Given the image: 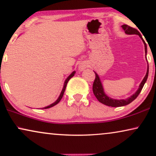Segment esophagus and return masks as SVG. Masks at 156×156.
Wrapping results in <instances>:
<instances>
[{"label": "esophagus", "mask_w": 156, "mask_h": 156, "mask_svg": "<svg viewBox=\"0 0 156 156\" xmlns=\"http://www.w3.org/2000/svg\"><path fill=\"white\" fill-rule=\"evenodd\" d=\"M87 67H88V65H87V62H82L79 65V70L83 71V70H84L86 68H87Z\"/></svg>", "instance_id": "obj_1"}]
</instances>
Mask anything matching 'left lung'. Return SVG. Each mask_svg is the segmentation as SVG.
<instances>
[{
    "label": "left lung",
    "instance_id": "left-lung-1",
    "mask_svg": "<svg viewBox=\"0 0 156 156\" xmlns=\"http://www.w3.org/2000/svg\"><path fill=\"white\" fill-rule=\"evenodd\" d=\"M122 28L123 29V30L125 31L126 34H128V35H138L140 36V37L141 38L143 42H144V45H145V52H146V53H147V45L146 44V42L143 39L140 33L138 32L137 30L133 28V27H131L127 25H123ZM96 77L94 80V82L93 83V92L94 94L95 95V97L97 99H98V101L99 102H101L103 104H105L106 106H112V107H119V106H126L129 104L130 103H131L133 100H135L139 94L140 91H141L143 87H144L145 83H146L147 79H148V69H147V72L146 76L144 78V80H142L141 83H140L139 88L137 90V91L133 94L131 97L128 98V99H114L112 98L108 97L107 95L106 94L105 92L104 91V88L102 87L101 80H100L99 76H98V74L94 72Z\"/></svg>",
    "mask_w": 156,
    "mask_h": 156
}]
</instances>
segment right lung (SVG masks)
<instances>
[{"label": "right lung", "instance_id": "1", "mask_svg": "<svg viewBox=\"0 0 156 156\" xmlns=\"http://www.w3.org/2000/svg\"><path fill=\"white\" fill-rule=\"evenodd\" d=\"M74 74H75V71H74L73 72H72V73L71 74H70V75H69V76H68V77H67V79H66V80H65V84H64L63 89H62V91H61V94H60V95H59V97H58V99H57L56 100V101H55L53 104H50V105H49V106H46V107L42 108V109H43V108H50V107H52V106H55V105H56V104H57L59 103V101H60V100L62 99V97H63L64 93H65L66 87H67V84L68 82H69V80H70V79H71V78L72 77V76H73L74 75Z\"/></svg>", "mask_w": 156, "mask_h": 156}]
</instances>
